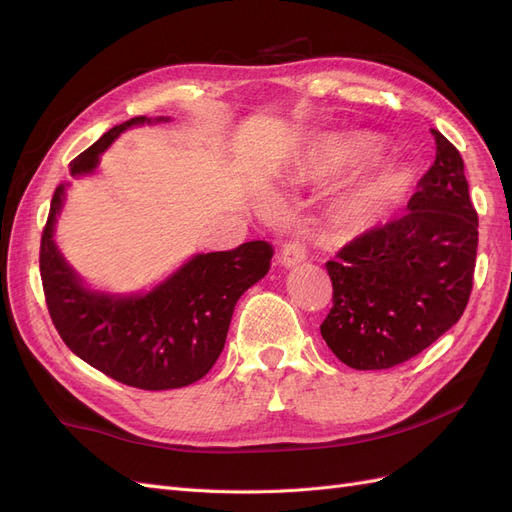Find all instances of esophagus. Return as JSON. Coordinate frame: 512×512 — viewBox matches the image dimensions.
Here are the masks:
<instances>
[{
  "mask_svg": "<svg viewBox=\"0 0 512 512\" xmlns=\"http://www.w3.org/2000/svg\"><path fill=\"white\" fill-rule=\"evenodd\" d=\"M307 258V247L303 241L299 239H292L288 243H284L282 252H280V262L284 267H294L299 265V262H303Z\"/></svg>",
  "mask_w": 512,
  "mask_h": 512,
  "instance_id": "1",
  "label": "esophagus"
}]
</instances>
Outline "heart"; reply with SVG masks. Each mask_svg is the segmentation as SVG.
<instances>
[{"label":"heart","instance_id":"b5f03b06","mask_svg":"<svg viewBox=\"0 0 512 512\" xmlns=\"http://www.w3.org/2000/svg\"><path fill=\"white\" fill-rule=\"evenodd\" d=\"M356 151L348 149V151H331L327 153V160L333 162V164H339V162H346L354 156ZM399 177L393 173V170H380V173H376L374 177H369L367 181H363L359 188H356L354 192V198L356 203L363 205V207H378V205H384L389 203V200H393L399 192Z\"/></svg>","mask_w":512,"mask_h":512}]
</instances>
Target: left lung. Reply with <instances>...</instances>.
Wrapping results in <instances>:
<instances>
[{
    "mask_svg": "<svg viewBox=\"0 0 512 512\" xmlns=\"http://www.w3.org/2000/svg\"><path fill=\"white\" fill-rule=\"evenodd\" d=\"M436 162L401 218L365 230L327 262L333 307L322 339L352 369H389L429 348L468 305L478 215L463 160L438 130Z\"/></svg>",
    "mask_w": 512,
    "mask_h": 512,
    "instance_id": "1",
    "label": "left lung"
}]
</instances>
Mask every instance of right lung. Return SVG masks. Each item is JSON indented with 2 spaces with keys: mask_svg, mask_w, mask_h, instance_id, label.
Here are the masks:
<instances>
[{
  "mask_svg": "<svg viewBox=\"0 0 512 512\" xmlns=\"http://www.w3.org/2000/svg\"><path fill=\"white\" fill-rule=\"evenodd\" d=\"M143 123L151 119L134 117L102 134L70 162V175L94 173L115 138ZM64 198L61 183L42 230L40 275L46 307L66 346L108 378L143 391L181 389L203 378L224 350L239 297L267 275L271 243L247 241L228 252L196 254L147 294H106L83 286L53 241Z\"/></svg>",
  "mask_w": 512,
  "mask_h": 512,
  "instance_id": "obj_1",
  "label": "right lung"
}]
</instances>
